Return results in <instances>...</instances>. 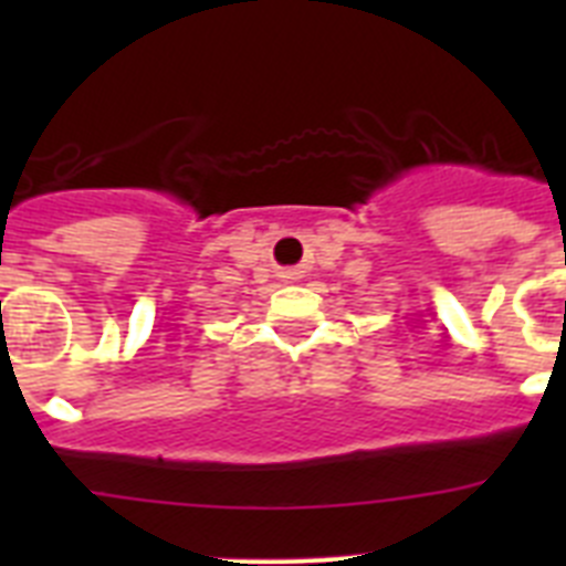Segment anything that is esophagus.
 I'll return each mask as SVG.
<instances>
[{"label": "esophagus", "instance_id": "34e87169", "mask_svg": "<svg viewBox=\"0 0 566 566\" xmlns=\"http://www.w3.org/2000/svg\"><path fill=\"white\" fill-rule=\"evenodd\" d=\"M283 277H286V280H297V272H286V274H283Z\"/></svg>", "mask_w": 566, "mask_h": 566}]
</instances>
